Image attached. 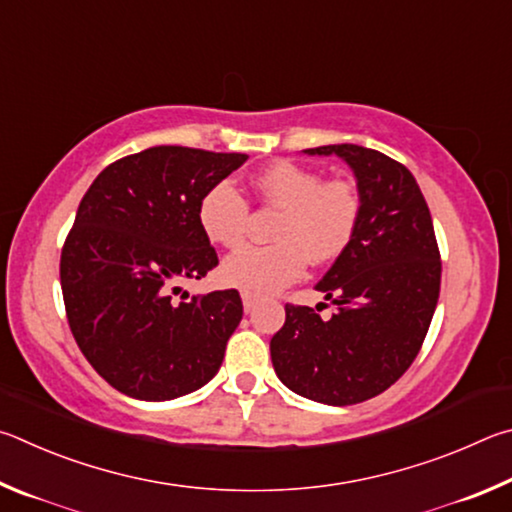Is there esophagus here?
<instances>
[{
    "label": "esophagus",
    "instance_id": "obj_1",
    "mask_svg": "<svg viewBox=\"0 0 512 512\" xmlns=\"http://www.w3.org/2000/svg\"><path fill=\"white\" fill-rule=\"evenodd\" d=\"M256 297H251V294H242V308H245V312L249 315V312H254L256 308Z\"/></svg>",
    "mask_w": 512,
    "mask_h": 512
}]
</instances>
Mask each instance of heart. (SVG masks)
Returning <instances> with one entry per match:
<instances>
[{
	"instance_id": "b5f03b06",
	"label": "heart",
	"mask_w": 512,
	"mask_h": 512,
	"mask_svg": "<svg viewBox=\"0 0 512 512\" xmlns=\"http://www.w3.org/2000/svg\"><path fill=\"white\" fill-rule=\"evenodd\" d=\"M263 204L281 209L272 229L274 245L245 247L220 267V279L251 297H267L301 279L308 258L330 263L342 256L360 224L362 200L344 179H328L297 161H274L256 173ZM197 222L213 245L236 249L247 236L249 204L231 179L206 188L197 204Z\"/></svg>"
}]
</instances>
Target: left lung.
I'll use <instances>...</instances> for the list:
<instances>
[{"label": "left lung", "mask_w": 512, "mask_h": 512, "mask_svg": "<svg viewBox=\"0 0 512 512\" xmlns=\"http://www.w3.org/2000/svg\"><path fill=\"white\" fill-rule=\"evenodd\" d=\"M303 152L351 166L362 213L351 245L317 283L337 312L324 321L315 308L288 303L270 342L272 364L303 398L357 405L416 360L441 292V254L429 206L400 161L355 143Z\"/></svg>", "instance_id": "left-lung-1"}]
</instances>
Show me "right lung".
<instances>
[{
    "instance_id": "1",
    "label": "right lung",
    "mask_w": 512,
    "mask_h": 512,
    "mask_svg": "<svg viewBox=\"0 0 512 512\" xmlns=\"http://www.w3.org/2000/svg\"><path fill=\"white\" fill-rule=\"evenodd\" d=\"M245 161L155 146L107 166L80 200L60 256L62 299L87 362L125 396L173 400L218 373L242 319L238 290L175 294L218 265L197 204Z\"/></svg>"
}]
</instances>
